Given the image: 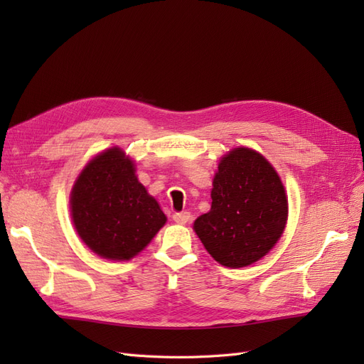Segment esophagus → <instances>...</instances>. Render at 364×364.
<instances>
[{
  "mask_svg": "<svg viewBox=\"0 0 364 364\" xmlns=\"http://www.w3.org/2000/svg\"><path fill=\"white\" fill-rule=\"evenodd\" d=\"M190 218H191V214L190 213H186V211H182V213H176V214H173V220L176 223H179V225H185V223H188L190 222Z\"/></svg>",
  "mask_w": 364,
  "mask_h": 364,
  "instance_id": "1",
  "label": "esophagus"
}]
</instances>
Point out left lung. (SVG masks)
Instances as JSON below:
<instances>
[{
	"label": "left lung",
	"instance_id": "1",
	"mask_svg": "<svg viewBox=\"0 0 364 364\" xmlns=\"http://www.w3.org/2000/svg\"><path fill=\"white\" fill-rule=\"evenodd\" d=\"M211 199V209L197 217L194 230L222 266H250L278 243L289 202L277 170L261 153L238 147L220 159Z\"/></svg>",
	"mask_w": 364,
	"mask_h": 364
}]
</instances>
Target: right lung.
<instances>
[{
    "instance_id": "obj_1",
    "label": "right lung",
    "mask_w": 364,
    "mask_h": 364,
    "mask_svg": "<svg viewBox=\"0 0 364 364\" xmlns=\"http://www.w3.org/2000/svg\"><path fill=\"white\" fill-rule=\"evenodd\" d=\"M70 206L83 243L114 261L136 257L167 222L155 197L138 181L134 161L119 147L98 153L85 165Z\"/></svg>"
}]
</instances>
